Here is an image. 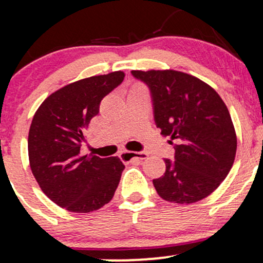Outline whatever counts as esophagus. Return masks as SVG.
I'll return each mask as SVG.
<instances>
[{"label": "esophagus", "instance_id": "esophagus-1", "mask_svg": "<svg viewBox=\"0 0 263 263\" xmlns=\"http://www.w3.org/2000/svg\"><path fill=\"white\" fill-rule=\"evenodd\" d=\"M148 157V153L146 152H128V151H123L121 152L122 159H146Z\"/></svg>", "mask_w": 263, "mask_h": 263}]
</instances>
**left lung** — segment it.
<instances>
[{"instance_id": "obj_1", "label": "left lung", "mask_w": 263, "mask_h": 263, "mask_svg": "<svg viewBox=\"0 0 263 263\" xmlns=\"http://www.w3.org/2000/svg\"><path fill=\"white\" fill-rule=\"evenodd\" d=\"M148 86L153 117L171 136L173 161L153 185L161 198L190 204L210 195L225 179L236 155V134L228 107L213 87L176 70H132Z\"/></svg>"}]
</instances>
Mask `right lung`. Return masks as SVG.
<instances>
[{
    "mask_svg": "<svg viewBox=\"0 0 263 263\" xmlns=\"http://www.w3.org/2000/svg\"><path fill=\"white\" fill-rule=\"evenodd\" d=\"M122 71L86 78L53 92L33 117L28 135L29 164L50 200L73 213L107 204L125 165L117 157L81 156L84 131L100 102L123 81Z\"/></svg>",
    "mask_w": 263,
    "mask_h": 263,
    "instance_id": "add662e5",
    "label": "right lung"
}]
</instances>
